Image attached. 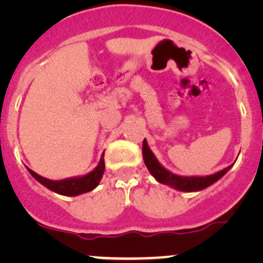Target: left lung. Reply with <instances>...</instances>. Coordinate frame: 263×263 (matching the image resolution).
<instances>
[{"mask_svg": "<svg viewBox=\"0 0 263 263\" xmlns=\"http://www.w3.org/2000/svg\"><path fill=\"white\" fill-rule=\"evenodd\" d=\"M142 158H144L145 165L151 173V176L156 179L161 184H166L169 187L174 188V190L182 191V192H197V191L205 190L209 185L214 184L215 182L219 181L233 165H229L228 168L222 169V171L216 172L211 176H178V174L172 173L166 168H164L156 156L154 155L153 151L148 147L146 139L142 142Z\"/></svg>", "mask_w": 263, "mask_h": 263, "instance_id": "8db88e82", "label": "left lung"}]
</instances>
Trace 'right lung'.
Here are the masks:
<instances>
[{"label": "right lung", "mask_w": 263, "mask_h": 263, "mask_svg": "<svg viewBox=\"0 0 263 263\" xmlns=\"http://www.w3.org/2000/svg\"><path fill=\"white\" fill-rule=\"evenodd\" d=\"M105 164H104V153L102 154L99 164L92 169L90 173L85 174L80 177H71V178L61 179V181H52V179L44 178V177L39 176L35 172L28 168L29 173L34 177L39 183L47 187L48 190L53 192L58 193V195L63 196H79L81 193H86L89 191H92L98 184H99L100 179H102L103 174H104Z\"/></svg>", "instance_id": "right-lung-1"}]
</instances>
